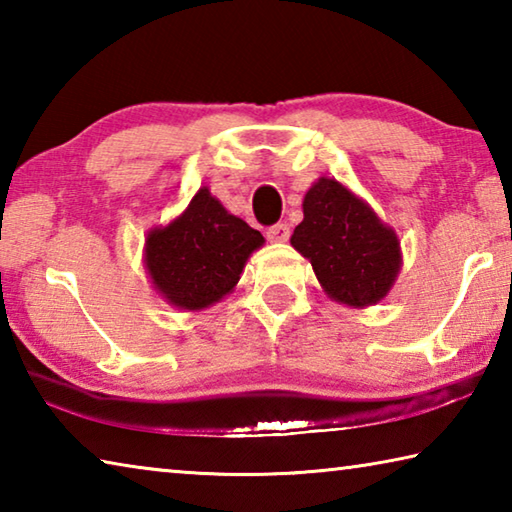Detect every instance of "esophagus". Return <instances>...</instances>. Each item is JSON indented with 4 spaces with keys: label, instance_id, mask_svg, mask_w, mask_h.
Instances as JSON below:
<instances>
[{
    "label": "esophagus",
    "instance_id": "34e87169",
    "mask_svg": "<svg viewBox=\"0 0 512 512\" xmlns=\"http://www.w3.org/2000/svg\"><path fill=\"white\" fill-rule=\"evenodd\" d=\"M266 237L275 241V244H284V241H289L291 230H289L287 223H277V225H273V228H268Z\"/></svg>",
    "mask_w": 512,
    "mask_h": 512
}]
</instances>
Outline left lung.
Listing matches in <instances>:
<instances>
[{
  "mask_svg": "<svg viewBox=\"0 0 512 512\" xmlns=\"http://www.w3.org/2000/svg\"><path fill=\"white\" fill-rule=\"evenodd\" d=\"M291 246L309 259L329 300L366 309L391 293L402 271L397 232L361 196L336 178L307 189Z\"/></svg>",
  "mask_w": 512,
  "mask_h": 512,
  "instance_id": "8db88e82",
  "label": "left lung"
}]
</instances>
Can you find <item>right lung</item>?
I'll list each match as a JSON object with an SVG mask.
<instances>
[{
	"label": "right lung",
	"mask_w": 512,
	"mask_h": 512,
	"mask_svg": "<svg viewBox=\"0 0 512 512\" xmlns=\"http://www.w3.org/2000/svg\"><path fill=\"white\" fill-rule=\"evenodd\" d=\"M262 246V232L201 187L176 219L149 230L144 268L167 305L203 311L235 291L250 255Z\"/></svg>",
	"instance_id": "1"
}]
</instances>
